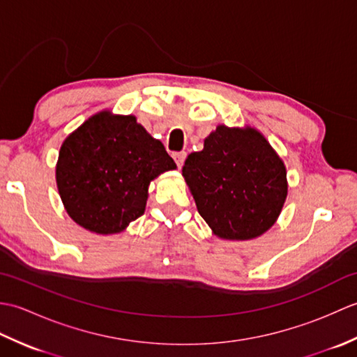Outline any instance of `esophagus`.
<instances>
[{
	"label": "esophagus",
	"instance_id": "esophagus-1",
	"mask_svg": "<svg viewBox=\"0 0 357 357\" xmlns=\"http://www.w3.org/2000/svg\"><path fill=\"white\" fill-rule=\"evenodd\" d=\"M185 151H179V153H173V159H174V162H176V165L179 167H183L184 165V161H185Z\"/></svg>",
	"mask_w": 357,
	"mask_h": 357
}]
</instances>
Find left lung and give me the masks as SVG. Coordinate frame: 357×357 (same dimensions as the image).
I'll return each mask as SVG.
<instances>
[{
	"label": "left lung",
	"instance_id": "8db88e82",
	"mask_svg": "<svg viewBox=\"0 0 357 357\" xmlns=\"http://www.w3.org/2000/svg\"><path fill=\"white\" fill-rule=\"evenodd\" d=\"M183 176L204 221L225 241L268 231L287 199V169L255 127L218 126L204 149L187 156Z\"/></svg>",
	"mask_w": 357,
	"mask_h": 357
}]
</instances>
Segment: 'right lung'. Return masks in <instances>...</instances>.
Returning a JSON list of instances; mask_svg holds the SVG:
<instances>
[{
	"instance_id": "obj_1",
	"label": "right lung",
	"mask_w": 357,
	"mask_h": 357,
	"mask_svg": "<svg viewBox=\"0 0 357 357\" xmlns=\"http://www.w3.org/2000/svg\"><path fill=\"white\" fill-rule=\"evenodd\" d=\"M176 169L162 142L133 115L98 112L59 149L56 187L75 222L96 234H116L144 215L149 185Z\"/></svg>"
}]
</instances>
